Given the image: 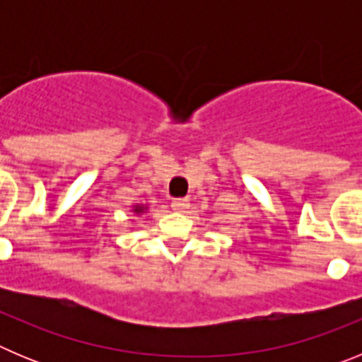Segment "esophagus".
<instances>
[{
  "label": "esophagus",
  "instance_id": "34e87169",
  "mask_svg": "<svg viewBox=\"0 0 362 362\" xmlns=\"http://www.w3.org/2000/svg\"><path fill=\"white\" fill-rule=\"evenodd\" d=\"M188 199H185V197H177V199L172 201V209L175 210V212H185V210L188 209Z\"/></svg>",
  "mask_w": 362,
  "mask_h": 362
}]
</instances>
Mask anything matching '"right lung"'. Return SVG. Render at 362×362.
Masks as SVG:
<instances>
[{
	"label": "right lung",
	"mask_w": 362,
	"mask_h": 362,
	"mask_svg": "<svg viewBox=\"0 0 362 362\" xmlns=\"http://www.w3.org/2000/svg\"><path fill=\"white\" fill-rule=\"evenodd\" d=\"M143 210H145V206H139V204H136V206H134V212L136 214H141Z\"/></svg>",
	"instance_id": "1"
}]
</instances>
